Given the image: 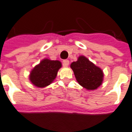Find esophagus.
<instances>
[{"instance_id": "1", "label": "esophagus", "mask_w": 132, "mask_h": 132, "mask_svg": "<svg viewBox=\"0 0 132 132\" xmlns=\"http://www.w3.org/2000/svg\"><path fill=\"white\" fill-rule=\"evenodd\" d=\"M69 65V60H64L63 61V66H65V67H67Z\"/></svg>"}]
</instances>
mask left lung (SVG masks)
Instances as JSON below:
<instances>
[{
  "label": "left lung",
  "mask_w": 132,
  "mask_h": 132,
  "mask_svg": "<svg viewBox=\"0 0 132 132\" xmlns=\"http://www.w3.org/2000/svg\"><path fill=\"white\" fill-rule=\"evenodd\" d=\"M70 68L78 84L87 90H96L102 85L103 72L85 56H80L77 61L72 62Z\"/></svg>",
  "instance_id": "1"
}]
</instances>
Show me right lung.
Returning <instances> with one entry per match:
<instances>
[{
    "label": "right lung",
    "mask_w": 132,
    "mask_h": 132,
    "mask_svg": "<svg viewBox=\"0 0 132 132\" xmlns=\"http://www.w3.org/2000/svg\"><path fill=\"white\" fill-rule=\"evenodd\" d=\"M62 67L59 60L44 58L31 70L29 78L31 82L39 88H44L52 83Z\"/></svg>",
    "instance_id": "right-lung-1"
}]
</instances>
